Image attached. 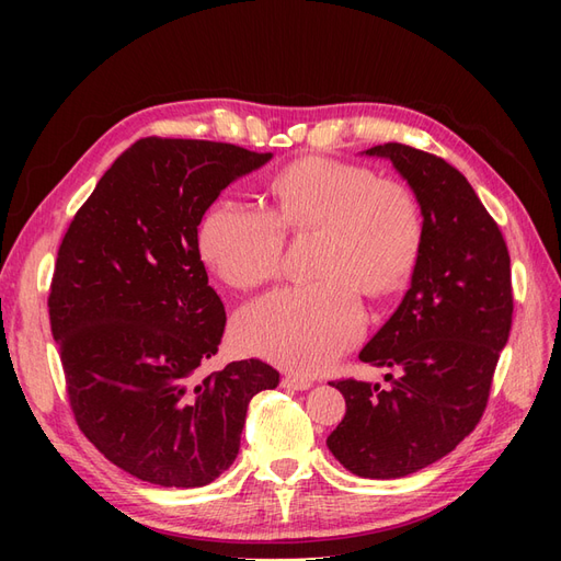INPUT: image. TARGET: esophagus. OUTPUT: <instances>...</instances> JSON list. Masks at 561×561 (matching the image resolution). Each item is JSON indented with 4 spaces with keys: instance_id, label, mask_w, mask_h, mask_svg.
Returning a JSON list of instances; mask_svg holds the SVG:
<instances>
[{
    "instance_id": "esophagus-1",
    "label": "esophagus",
    "mask_w": 561,
    "mask_h": 561,
    "mask_svg": "<svg viewBox=\"0 0 561 561\" xmlns=\"http://www.w3.org/2000/svg\"><path fill=\"white\" fill-rule=\"evenodd\" d=\"M313 386V381L309 377H301V375H285L283 377V388H290V390H309Z\"/></svg>"
}]
</instances>
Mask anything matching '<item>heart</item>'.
Segmentation results:
<instances>
[{"instance_id": "1", "label": "heart", "mask_w": 561, "mask_h": 561, "mask_svg": "<svg viewBox=\"0 0 561 561\" xmlns=\"http://www.w3.org/2000/svg\"><path fill=\"white\" fill-rule=\"evenodd\" d=\"M271 213L222 196L206 210L198 248L215 274L241 290L278 274L283 229L320 231L316 276L250 301L236 318V342L285 369L320 371L365 332L360 287L381 297L410 278L421 248L414 194L363 165L304 159L271 182Z\"/></svg>"}]
</instances>
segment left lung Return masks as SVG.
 <instances>
[{
    "label": "left lung",
    "mask_w": 561,
    "mask_h": 561,
    "mask_svg": "<svg viewBox=\"0 0 561 561\" xmlns=\"http://www.w3.org/2000/svg\"><path fill=\"white\" fill-rule=\"evenodd\" d=\"M363 154L388 159L416 196L421 248L400 307L360 351L388 367L390 388L332 383L346 416L328 447L346 470L398 480L447 456L478 426L513 325L511 254L470 182L428 151L386 142Z\"/></svg>",
    "instance_id": "obj_1"
}]
</instances>
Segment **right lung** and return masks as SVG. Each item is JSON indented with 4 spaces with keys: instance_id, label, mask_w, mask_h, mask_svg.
Segmentation results:
<instances>
[{
    "instance_id": "right-lung-1",
    "label": "right lung",
    "mask_w": 561,
    "mask_h": 561,
    "mask_svg": "<svg viewBox=\"0 0 561 561\" xmlns=\"http://www.w3.org/2000/svg\"><path fill=\"white\" fill-rule=\"evenodd\" d=\"M271 157L210 140H138L60 243L48 316L75 419L142 482L217 480L239 456L248 402L280 381L254 358L196 377L227 325L198 225L225 186Z\"/></svg>"
}]
</instances>
